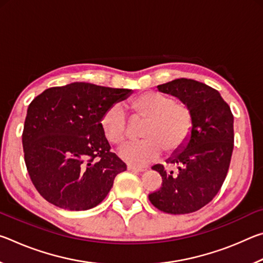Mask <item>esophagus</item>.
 <instances>
[{
    "label": "esophagus",
    "mask_w": 263,
    "mask_h": 263,
    "mask_svg": "<svg viewBox=\"0 0 263 263\" xmlns=\"http://www.w3.org/2000/svg\"><path fill=\"white\" fill-rule=\"evenodd\" d=\"M127 171L135 172V173H140V172H144V168H138V167H135V166H131V164H128Z\"/></svg>",
    "instance_id": "34e87169"
}]
</instances>
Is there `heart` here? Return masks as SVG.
Returning <instances> with one entry per match:
<instances>
[{
    "label": "heart",
    "mask_w": 263,
    "mask_h": 263,
    "mask_svg": "<svg viewBox=\"0 0 263 263\" xmlns=\"http://www.w3.org/2000/svg\"><path fill=\"white\" fill-rule=\"evenodd\" d=\"M132 118L145 119L140 136L144 139L127 142L118 151L122 160L135 167H144L161 154H176L185 147L194 130V112L185 102L175 101L171 95L145 91L128 103ZM100 125L105 139L114 145L125 140L127 118L119 104L106 109Z\"/></svg>",
    "instance_id": "b5f03b06"
}]
</instances>
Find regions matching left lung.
<instances>
[{
  "mask_svg": "<svg viewBox=\"0 0 263 263\" xmlns=\"http://www.w3.org/2000/svg\"><path fill=\"white\" fill-rule=\"evenodd\" d=\"M158 90L185 102L195 123L185 147L167 160L177 166L176 174L168 173L162 164L152 167L161 175L162 185L148 198L166 213L195 212L212 201L228 175L234 141L233 115L219 91L195 80H173L160 84Z\"/></svg>",
  "mask_w": 263,
  "mask_h": 263,
  "instance_id": "left-lung-1",
  "label": "left lung"
}]
</instances>
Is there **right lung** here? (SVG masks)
Returning a JSON list of instances; mask_svg holds the SVG:
<instances>
[{"instance_id": "1", "label": "right lung", "mask_w": 263, "mask_h": 263, "mask_svg": "<svg viewBox=\"0 0 263 263\" xmlns=\"http://www.w3.org/2000/svg\"><path fill=\"white\" fill-rule=\"evenodd\" d=\"M131 89L74 82L44 90L24 123V160L30 179L47 202L65 210L95 208L126 164L110 151L101 117Z\"/></svg>"}]
</instances>
